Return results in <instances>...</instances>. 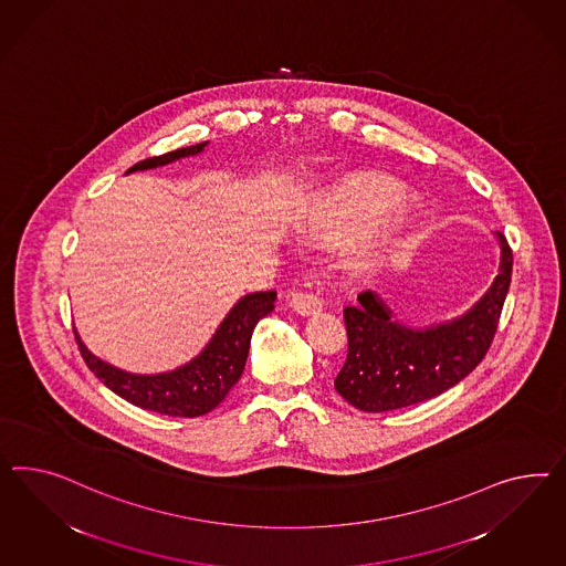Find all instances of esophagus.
Segmentation results:
<instances>
[{"mask_svg":"<svg viewBox=\"0 0 566 566\" xmlns=\"http://www.w3.org/2000/svg\"><path fill=\"white\" fill-rule=\"evenodd\" d=\"M292 311H296L298 315H315L323 308L322 298L313 292H294L289 301Z\"/></svg>","mask_w":566,"mask_h":566,"instance_id":"1","label":"esophagus"}]
</instances>
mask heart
<instances>
[{
  "label": "heart",
  "mask_w": 566,
  "mask_h": 566,
  "mask_svg": "<svg viewBox=\"0 0 566 566\" xmlns=\"http://www.w3.org/2000/svg\"><path fill=\"white\" fill-rule=\"evenodd\" d=\"M375 219V227L346 253V268L365 275L375 272L412 230V203L401 198L398 184L381 175L354 172L306 212L301 229L315 241L332 243L367 229Z\"/></svg>",
  "instance_id": "heart-1"
}]
</instances>
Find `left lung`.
<instances>
[{
    "instance_id": "8db88e82",
    "label": "left lung",
    "mask_w": 566,
    "mask_h": 566,
    "mask_svg": "<svg viewBox=\"0 0 566 566\" xmlns=\"http://www.w3.org/2000/svg\"><path fill=\"white\" fill-rule=\"evenodd\" d=\"M499 274L468 313L451 322L408 327L375 292H360L344 308L348 356L336 391L363 412H391L441 396L486 356L511 286L513 251L503 232Z\"/></svg>"
}]
</instances>
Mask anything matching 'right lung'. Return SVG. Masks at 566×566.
I'll return each mask as SVG.
<instances>
[{
  "label": "right lung",
  "instance_id": "right-lung-1",
  "mask_svg": "<svg viewBox=\"0 0 566 566\" xmlns=\"http://www.w3.org/2000/svg\"><path fill=\"white\" fill-rule=\"evenodd\" d=\"M206 146L208 142H201L196 146L146 158L127 172L165 167L185 156L201 153ZM274 291L244 294L230 308L229 315L220 323L208 346L193 360H189L184 367L158 375H134L113 367L84 346L76 329L74 334L84 363L113 394L150 412L167 413L175 418H196L212 412L229 396L234 382L241 379L251 346V334L258 322L274 311Z\"/></svg>",
  "mask_w": 566,
  "mask_h": 566
}]
</instances>
